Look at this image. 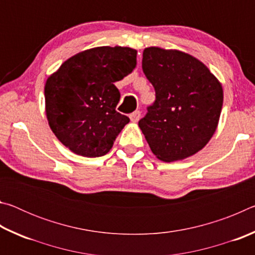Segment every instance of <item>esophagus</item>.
Masks as SVG:
<instances>
[{"label": "esophagus", "mask_w": 255, "mask_h": 255, "mask_svg": "<svg viewBox=\"0 0 255 255\" xmlns=\"http://www.w3.org/2000/svg\"><path fill=\"white\" fill-rule=\"evenodd\" d=\"M140 116H141V112L139 110H136L135 112H132V114L129 116V118H130L132 123H137L138 120L140 119Z\"/></svg>", "instance_id": "1"}]
</instances>
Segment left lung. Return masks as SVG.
I'll list each match as a JSON object with an SVG mask.
<instances>
[{
	"instance_id": "8db88e82",
	"label": "left lung",
	"mask_w": 255,
	"mask_h": 255,
	"mask_svg": "<svg viewBox=\"0 0 255 255\" xmlns=\"http://www.w3.org/2000/svg\"><path fill=\"white\" fill-rule=\"evenodd\" d=\"M141 66L156 99L138 126L154 155L174 162L199 152L217 128L222 84L204 63L180 50L148 47Z\"/></svg>"
}]
</instances>
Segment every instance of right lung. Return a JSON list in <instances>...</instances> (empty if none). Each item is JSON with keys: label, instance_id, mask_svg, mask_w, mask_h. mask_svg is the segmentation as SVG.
<instances>
[{"label": "right lung", "instance_id": "1", "mask_svg": "<svg viewBox=\"0 0 255 255\" xmlns=\"http://www.w3.org/2000/svg\"><path fill=\"white\" fill-rule=\"evenodd\" d=\"M129 47H96L72 56L46 81V115L60 143L73 153L99 157L111 149L129 118L116 111L114 84L136 67Z\"/></svg>", "mask_w": 255, "mask_h": 255}]
</instances>
